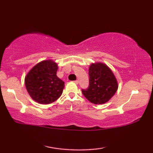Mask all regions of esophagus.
Here are the masks:
<instances>
[{
    "label": "esophagus",
    "mask_w": 153,
    "mask_h": 153,
    "mask_svg": "<svg viewBox=\"0 0 153 153\" xmlns=\"http://www.w3.org/2000/svg\"><path fill=\"white\" fill-rule=\"evenodd\" d=\"M74 82L76 84H78V83H79L78 80H75V81H74Z\"/></svg>",
    "instance_id": "34e87169"
}]
</instances>
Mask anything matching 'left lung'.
I'll use <instances>...</instances> for the list:
<instances>
[{
	"instance_id": "8db88e82",
	"label": "left lung",
	"mask_w": 153,
	"mask_h": 153,
	"mask_svg": "<svg viewBox=\"0 0 153 153\" xmlns=\"http://www.w3.org/2000/svg\"><path fill=\"white\" fill-rule=\"evenodd\" d=\"M89 87L82 93L90 102L101 105L107 102L118 89L115 75L103 63H92L89 67Z\"/></svg>"
}]
</instances>
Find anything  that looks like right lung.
<instances>
[{
    "label": "right lung",
    "mask_w": 153,
    "mask_h": 153,
    "mask_svg": "<svg viewBox=\"0 0 153 153\" xmlns=\"http://www.w3.org/2000/svg\"><path fill=\"white\" fill-rule=\"evenodd\" d=\"M58 65L51 59L33 66L25 77L27 91L33 100L47 105L61 97L65 82L56 76Z\"/></svg>",
    "instance_id": "right-lung-1"
}]
</instances>
